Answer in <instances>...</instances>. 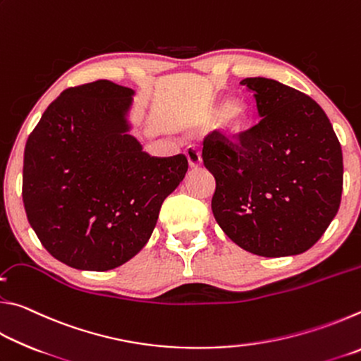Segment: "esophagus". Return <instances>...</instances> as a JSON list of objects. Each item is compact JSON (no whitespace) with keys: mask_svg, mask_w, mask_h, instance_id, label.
Wrapping results in <instances>:
<instances>
[{"mask_svg":"<svg viewBox=\"0 0 361 361\" xmlns=\"http://www.w3.org/2000/svg\"><path fill=\"white\" fill-rule=\"evenodd\" d=\"M185 154H186L189 167L191 169H197L202 166V156H200V152L195 148H188Z\"/></svg>","mask_w":361,"mask_h":361,"instance_id":"obj_1","label":"esophagus"}]
</instances>
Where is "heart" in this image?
<instances>
[{"instance_id": "obj_1", "label": "heart", "mask_w": 361, "mask_h": 361, "mask_svg": "<svg viewBox=\"0 0 361 361\" xmlns=\"http://www.w3.org/2000/svg\"><path fill=\"white\" fill-rule=\"evenodd\" d=\"M205 127L223 124V129L231 140L242 142L255 129V116L245 106H239L234 100H221L213 106L202 121Z\"/></svg>"}]
</instances>
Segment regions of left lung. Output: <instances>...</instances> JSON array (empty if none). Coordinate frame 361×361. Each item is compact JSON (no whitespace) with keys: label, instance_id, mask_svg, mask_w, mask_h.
I'll return each instance as SVG.
<instances>
[{"label":"left lung","instance_id":"obj_1","mask_svg":"<svg viewBox=\"0 0 361 361\" xmlns=\"http://www.w3.org/2000/svg\"><path fill=\"white\" fill-rule=\"evenodd\" d=\"M240 84L255 94L262 119L239 145L218 132L204 140V164L216 181L213 216L250 253H304L339 209V140L309 95L267 78H245Z\"/></svg>","mask_w":361,"mask_h":361}]
</instances>
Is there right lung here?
<instances>
[{
  "instance_id": "obj_1",
  "label": "right lung",
  "mask_w": 361,
  "mask_h": 361,
  "mask_svg": "<svg viewBox=\"0 0 361 361\" xmlns=\"http://www.w3.org/2000/svg\"><path fill=\"white\" fill-rule=\"evenodd\" d=\"M133 95L106 79L66 89L27 140L28 223L70 267L109 271L132 259L188 172L186 156L152 157L130 135Z\"/></svg>"
}]
</instances>
